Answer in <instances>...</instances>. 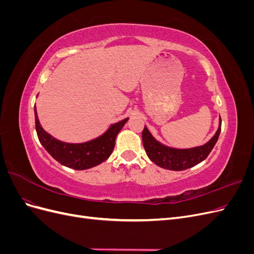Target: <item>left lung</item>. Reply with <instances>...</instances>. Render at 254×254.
Instances as JSON below:
<instances>
[{"label": "left lung", "instance_id": "obj_1", "mask_svg": "<svg viewBox=\"0 0 254 254\" xmlns=\"http://www.w3.org/2000/svg\"><path fill=\"white\" fill-rule=\"evenodd\" d=\"M220 130L221 119L217 132L215 133L209 142L203 146L190 149H175L166 147V146L160 144L155 140V137L150 134L146 126L142 132V140L145 151L153 163L160 167L165 168V170L184 171L187 168L195 166L206 159L218 140Z\"/></svg>", "mask_w": 254, "mask_h": 254}]
</instances>
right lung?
<instances>
[{"mask_svg": "<svg viewBox=\"0 0 254 254\" xmlns=\"http://www.w3.org/2000/svg\"><path fill=\"white\" fill-rule=\"evenodd\" d=\"M127 121L128 119H125L112 125L105 134L93 141L82 144H68L56 140L44 131L38 120L35 106L36 131L43 147L60 164L78 171L94 167L110 157L114 149L115 137Z\"/></svg>", "mask_w": 254, "mask_h": 254, "instance_id": "add662e5", "label": "right lung"}]
</instances>
